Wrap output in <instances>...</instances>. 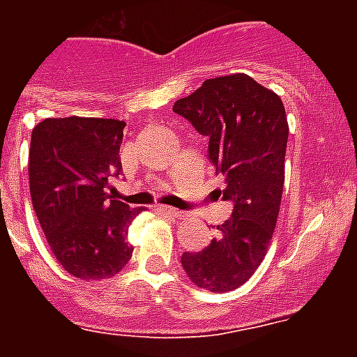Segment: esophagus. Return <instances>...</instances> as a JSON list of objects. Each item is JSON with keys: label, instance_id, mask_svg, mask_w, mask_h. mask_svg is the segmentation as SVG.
<instances>
[{"label": "esophagus", "instance_id": "esophagus-1", "mask_svg": "<svg viewBox=\"0 0 357 357\" xmlns=\"http://www.w3.org/2000/svg\"><path fill=\"white\" fill-rule=\"evenodd\" d=\"M159 211L161 213H167L168 217H172V218H183L187 217V213L181 211V209H176V207H167V206H161V207H157Z\"/></svg>", "mask_w": 357, "mask_h": 357}]
</instances>
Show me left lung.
<instances>
[{
  "label": "left lung",
  "instance_id": "left-lung-1",
  "mask_svg": "<svg viewBox=\"0 0 357 357\" xmlns=\"http://www.w3.org/2000/svg\"><path fill=\"white\" fill-rule=\"evenodd\" d=\"M174 113L209 139L207 157L224 176L222 200L231 217L202 252L181 255L187 276L202 289L241 287L265 257L282 204L289 126L278 94L246 74L206 79Z\"/></svg>",
  "mask_w": 357,
  "mask_h": 357
}]
</instances>
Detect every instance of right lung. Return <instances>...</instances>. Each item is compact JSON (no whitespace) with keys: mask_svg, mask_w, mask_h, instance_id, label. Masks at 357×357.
<instances>
[{"mask_svg":"<svg viewBox=\"0 0 357 357\" xmlns=\"http://www.w3.org/2000/svg\"><path fill=\"white\" fill-rule=\"evenodd\" d=\"M126 123L114 119H46L31 133L29 189L53 255L72 276L103 280L131 259L126 241L140 213L107 195L122 172Z\"/></svg>","mask_w":357,"mask_h":357,"instance_id":"obj_1","label":"right lung"}]
</instances>
